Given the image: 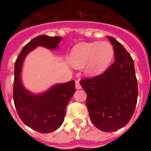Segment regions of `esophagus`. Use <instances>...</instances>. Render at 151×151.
<instances>
[{
  "label": "esophagus",
  "instance_id": "34e87169",
  "mask_svg": "<svg viewBox=\"0 0 151 151\" xmlns=\"http://www.w3.org/2000/svg\"><path fill=\"white\" fill-rule=\"evenodd\" d=\"M76 89H81V86L80 84V81H79L78 80L76 81Z\"/></svg>",
  "mask_w": 151,
  "mask_h": 151
}]
</instances>
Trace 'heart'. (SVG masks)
Here are the masks:
<instances>
[{"label":"heart","mask_w":151,"mask_h":151,"mask_svg":"<svg viewBox=\"0 0 151 151\" xmlns=\"http://www.w3.org/2000/svg\"><path fill=\"white\" fill-rule=\"evenodd\" d=\"M114 50L108 42L80 43L71 50L69 56L70 65L77 69L85 67L90 76L104 72L113 60Z\"/></svg>","instance_id":"1"}]
</instances>
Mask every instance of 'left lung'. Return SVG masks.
<instances>
[{"instance_id": "8db88e82", "label": "left lung", "mask_w": 151, "mask_h": 151, "mask_svg": "<svg viewBox=\"0 0 151 151\" xmlns=\"http://www.w3.org/2000/svg\"><path fill=\"white\" fill-rule=\"evenodd\" d=\"M115 60L105 72L80 83L86 92L91 120L104 132L118 130L127 124L136 107L138 84L134 60L124 47L113 37Z\"/></svg>"}]
</instances>
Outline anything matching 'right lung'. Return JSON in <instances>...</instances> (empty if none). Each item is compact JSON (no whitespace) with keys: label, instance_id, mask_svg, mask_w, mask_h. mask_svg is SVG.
<instances>
[{"label":"right lung","instance_id":"add662e5","mask_svg":"<svg viewBox=\"0 0 151 151\" xmlns=\"http://www.w3.org/2000/svg\"><path fill=\"white\" fill-rule=\"evenodd\" d=\"M62 38L58 36H38L23 47L15 62L13 100L16 110L27 126L43 134L56 130L64 122L65 107L76 91L75 81L55 85L42 94H32L22 84V66L30 51L38 46L56 50Z\"/></svg>","mask_w":151,"mask_h":151}]
</instances>
